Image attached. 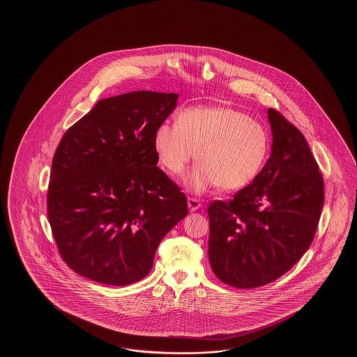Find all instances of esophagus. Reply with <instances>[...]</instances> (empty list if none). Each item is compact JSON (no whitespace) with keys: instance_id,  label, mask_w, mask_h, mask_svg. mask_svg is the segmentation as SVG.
Wrapping results in <instances>:
<instances>
[{"instance_id":"esophagus-1","label":"esophagus","mask_w":357,"mask_h":357,"mask_svg":"<svg viewBox=\"0 0 357 357\" xmlns=\"http://www.w3.org/2000/svg\"><path fill=\"white\" fill-rule=\"evenodd\" d=\"M188 206L190 212H197V209L202 206V203L195 197H188Z\"/></svg>"}]
</instances>
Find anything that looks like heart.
Instances as JSON below:
<instances>
[{"mask_svg": "<svg viewBox=\"0 0 357 357\" xmlns=\"http://www.w3.org/2000/svg\"><path fill=\"white\" fill-rule=\"evenodd\" d=\"M154 151L169 174L180 175L197 152L199 162L185 183L194 192L211 188L243 189L257 178L269 152V137L259 122L229 107H191L177 123L154 132Z\"/></svg>", "mask_w": 357, "mask_h": 357, "instance_id": "heart-1", "label": "heart"}]
</instances>
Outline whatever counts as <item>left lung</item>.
<instances>
[{"label":"left lung","instance_id":"1","mask_svg":"<svg viewBox=\"0 0 357 357\" xmlns=\"http://www.w3.org/2000/svg\"><path fill=\"white\" fill-rule=\"evenodd\" d=\"M272 149L249 186L208 208L209 263L220 281L255 289L289 272L309 249L324 182L300 130L268 108Z\"/></svg>","mask_w":357,"mask_h":357}]
</instances>
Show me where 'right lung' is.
I'll list each match as a JSON object with an SVG mask.
<instances>
[{
  "label": "right lung",
  "mask_w": 357,
  "mask_h": 357,
  "mask_svg": "<svg viewBox=\"0 0 357 357\" xmlns=\"http://www.w3.org/2000/svg\"><path fill=\"white\" fill-rule=\"evenodd\" d=\"M178 94L100 99L54 153L47 211L61 258L75 273L126 286L151 272L163 237L188 215L185 194L157 167L154 132Z\"/></svg>",
  "instance_id": "1"
}]
</instances>
